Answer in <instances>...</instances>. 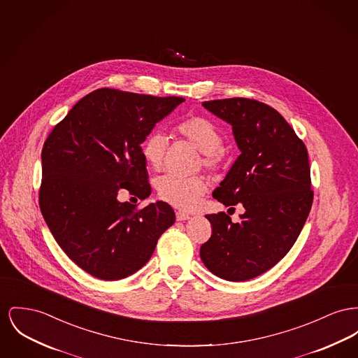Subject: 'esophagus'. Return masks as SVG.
Instances as JSON below:
<instances>
[{
	"label": "esophagus",
	"instance_id": "34e87169",
	"mask_svg": "<svg viewBox=\"0 0 358 358\" xmlns=\"http://www.w3.org/2000/svg\"><path fill=\"white\" fill-rule=\"evenodd\" d=\"M176 216H177V220H178V222H184V220H188V219H190L189 213H187V212H181V210H178V212L176 213Z\"/></svg>",
	"mask_w": 358,
	"mask_h": 358
}]
</instances>
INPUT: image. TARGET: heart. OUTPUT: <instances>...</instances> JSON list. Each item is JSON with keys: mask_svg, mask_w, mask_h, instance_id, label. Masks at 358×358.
<instances>
[{"mask_svg": "<svg viewBox=\"0 0 358 358\" xmlns=\"http://www.w3.org/2000/svg\"><path fill=\"white\" fill-rule=\"evenodd\" d=\"M177 132L203 152L204 168L216 173L223 168V135L220 128L203 116H190L176 127ZM168 136L161 131H151L142 143V155L150 168L159 170L165 165ZM158 196L169 204L189 210L207 192V181L203 177H178L166 174L155 184Z\"/></svg>", "mask_w": 358, "mask_h": 358, "instance_id": "heart-1", "label": "heart"}]
</instances>
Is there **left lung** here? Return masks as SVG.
<instances>
[{
	"mask_svg": "<svg viewBox=\"0 0 358 358\" xmlns=\"http://www.w3.org/2000/svg\"><path fill=\"white\" fill-rule=\"evenodd\" d=\"M231 124L241 155L212 196L226 207L242 204L232 223L224 212L206 215L212 235L201 245L207 269L227 281L265 273L294 246L313 206L308 152L272 106L250 99L206 101Z\"/></svg>",
	"mask_w": 358,
	"mask_h": 358,
	"instance_id": "obj_1",
	"label": "left lung"
}]
</instances>
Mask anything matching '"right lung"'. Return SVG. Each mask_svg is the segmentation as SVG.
Listing matches in <instances>:
<instances>
[{"instance_id":"add662e5","label":"right lung","mask_w":358,"mask_h":358,"mask_svg":"<svg viewBox=\"0 0 358 358\" xmlns=\"http://www.w3.org/2000/svg\"><path fill=\"white\" fill-rule=\"evenodd\" d=\"M117 89H97L54 127L42 150L39 206L67 257L86 273L113 281L148 264L159 236L174 223L165 201L138 208L122 189L151 193L141 145L154 126L184 103Z\"/></svg>"}]
</instances>
